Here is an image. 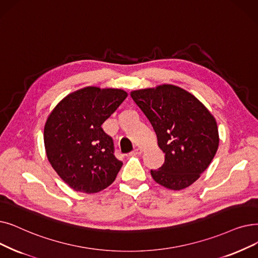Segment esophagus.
Returning a JSON list of instances; mask_svg holds the SVG:
<instances>
[{"instance_id": "obj_1", "label": "esophagus", "mask_w": 258, "mask_h": 258, "mask_svg": "<svg viewBox=\"0 0 258 258\" xmlns=\"http://www.w3.org/2000/svg\"><path fill=\"white\" fill-rule=\"evenodd\" d=\"M141 153H142V150L139 149V148H137V149H135V150H134V151L131 153V155H140Z\"/></svg>"}]
</instances>
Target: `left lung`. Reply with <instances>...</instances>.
Instances as JSON below:
<instances>
[{
    "label": "left lung",
    "instance_id": "obj_1",
    "mask_svg": "<svg viewBox=\"0 0 258 258\" xmlns=\"http://www.w3.org/2000/svg\"><path fill=\"white\" fill-rule=\"evenodd\" d=\"M131 96L151 122L164 153V163L151 170L154 180L175 191L194 183L218 149L215 118L197 98L178 86L140 89Z\"/></svg>",
    "mask_w": 258,
    "mask_h": 258
}]
</instances>
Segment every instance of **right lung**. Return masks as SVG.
Instances as JSON below:
<instances>
[{"instance_id": "obj_1", "label": "right lung", "mask_w": 258, "mask_h": 258, "mask_svg": "<svg viewBox=\"0 0 258 258\" xmlns=\"http://www.w3.org/2000/svg\"><path fill=\"white\" fill-rule=\"evenodd\" d=\"M127 94L122 89L85 87L66 96L44 127V144L53 170L77 192L93 194L114 182L122 161L103 122Z\"/></svg>"}]
</instances>
